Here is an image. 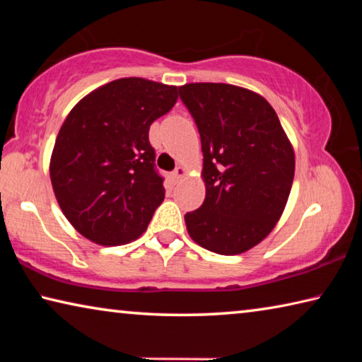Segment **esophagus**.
<instances>
[{
	"label": "esophagus",
	"mask_w": 362,
	"mask_h": 362,
	"mask_svg": "<svg viewBox=\"0 0 362 362\" xmlns=\"http://www.w3.org/2000/svg\"><path fill=\"white\" fill-rule=\"evenodd\" d=\"M185 175H187V169L183 168V166H177V168L174 169V173H173V177H174V179H175L177 182L182 180Z\"/></svg>",
	"instance_id": "34e87169"
}]
</instances>
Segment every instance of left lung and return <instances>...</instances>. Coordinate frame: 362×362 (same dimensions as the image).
<instances>
[{
    "label": "left lung",
    "mask_w": 362,
    "mask_h": 362,
    "mask_svg": "<svg viewBox=\"0 0 362 362\" xmlns=\"http://www.w3.org/2000/svg\"><path fill=\"white\" fill-rule=\"evenodd\" d=\"M180 99L198 126L206 198L185 214L194 243L220 255L243 254L269 235L289 198L296 156L273 107L252 90L192 83Z\"/></svg>",
    "instance_id": "8db88e82"
}]
</instances>
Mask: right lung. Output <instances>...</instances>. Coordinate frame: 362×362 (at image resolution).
<instances>
[{"label":"right lung","mask_w":362,"mask_h":362,"mask_svg":"<svg viewBox=\"0 0 362 362\" xmlns=\"http://www.w3.org/2000/svg\"><path fill=\"white\" fill-rule=\"evenodd\" d=\"M175 102V86L121 78L86 95L66 116L49 173L60 209L84 238L119 246L146 230L164 199L148 131Z\"/></svg>","instance_id":"1"}]
</instances>
